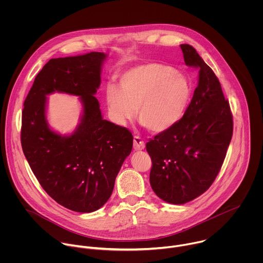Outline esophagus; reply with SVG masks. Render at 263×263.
Segmentation results:
<instances>
[{
    "instance_id": "obj_1",
    "label": "esophagus",
    "mask_w": 263,
    "mask_h": 263,
    "mask_svg": "<svg viewBox=\"0 0 263 263\" xmlns=\"http://www.w3.org/2000/svg\"><path fill=\"white\" fill-rule=\"evenodd\" d=\"M133 147L135 151H140V149H143L144 148V142L143 140L141 139L140 136H134V139H133Z\"/></svg>"
}]
</instances>
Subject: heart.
I'll return each mask as SVG.
<instances>
[{
	"instance_id": "1",
	"label": "heart",
	"mask_w": 263,
	"mask_h": 263,
	"mask_svg": "<svg viewBox=\"0 0 263 263\" xmlns=\"http://www.w3.org/2000/svg\"><path fill=\"white\" fill-rule=\"evenodd\" d=\"M120 86L109 83L106 103L112 122L125 127L134 117L149 131L161 133L182 118L190 102V80L171 66L146 63L123 72Z\"/></svg>"
}]
</instances>
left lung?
Instances as JSON below:
<instances>
[{
    "label": "left lung",
    "instance_id": "obj_1",
    "mask_svg": "<svg viewBox=\"0 0 263 263\" xmlns=\"http://www.w3.org/2000/svg\"><path fill=\"white\" fill-rule=\"evenodd\" d=\"M180 47L185 64L199 70L198 86L182 119L145 145L152 159V190L176 205L193 201L209 189L233 134L230 105L215 73L194 47Z\"/></svg>",
    "mask_w": 263,
    "mask_h": 263
}]
</instances>
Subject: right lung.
Wrapping results in <instances>:
<instances>
[{"instance_id": "1", "label": "right lung", "mask_w": 263, "mask_h": 263, "mask_svg": "<svg viewBox=\"0 0 263 263\" xmlns=\"http://www.w3.org/2000/svg\"><path fill=\"white\" fill-rule=\"evenodd\" d=\"M106 57L90 52L51 59L37 73L24 103L21 141L25 157L46 193L76 212L96 211L108 201L133 145L127 128L102 118L95 97ZM55 91L81 97L84 114L70 136L48 127L46 96Z\"/></svg>"}]
</instances>
